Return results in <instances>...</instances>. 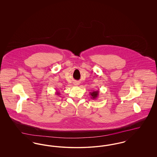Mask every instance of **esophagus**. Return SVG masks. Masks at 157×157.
I'll return each instance as SVG.
<instances>
[{"instance_id": "34e87169", "label": "esophagus", "mask_w": 157, "mask_h": 157, "mask_svg": "<svg viewBox=\"0 0 157 157\" xmlns=\"http://www.w3.org/2000/svg\"><path fill=\"white\" fill-rule=\"evenodd\" d=\"M75 85H77L78 84V82H76V83H75Z\"/></svg>"}]
</instances>
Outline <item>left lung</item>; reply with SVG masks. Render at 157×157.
I'll return each instance as SVG.
<instances>
[{
	"mask_svg": "<svg viewBox=\"0 0 157 157\" xmlns=\"http://www.w3.org/2000/svg\"><path fill=\"white\" fill-rule=\"evenodd\" d=\"M99 90H96V91H93L90 92V95L91 96V99H97V98L99 96Z\"/></svg>",
	"mask_w": 157,
	"mask_h": 157,
	"instance_id": "left-lung-1",
	"label": "left lung"
}]
</instances>
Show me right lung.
<instances>
[{
  "label": "right lung",
  "mask_w": 157,
  "mask_h": 157,
  "mask_svg": "<svg viewBox=\"0 0 157 157\" xmlns=\"http://www.w3.org/2000/svg\"><path fill=\"white\" fill-rule=\"evenodd\" d=\"M56 94L57 95H58V96L60 95V93L59 92H58V91H56Z\"/></svg>",
  "instance_id": "obj_1"
}]
</instances>
